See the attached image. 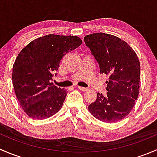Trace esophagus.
Listing matches in <instances>:
<instances>
[{"label":"esophagus","instance_id":"34e87169","mask_svg":"<svg viewBox=\"0 0 157 157\" xmlns=\"http://www.w3.org/2000/svg\"><path fill=\"white\" fill-rule=\"evenodd\" d=\"M77 88L79 89L80 90H81V91H86V90H88V88L86 87H83V86H77Z\"/></svg>","mask_w":157,"mask_h":157}]
</instances>
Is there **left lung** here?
<instances>
[{
  "label": "left lung",
  "mask_w": 157,
  "mask_h": 157,
  "mask_svg": "<svg viewBox=\"0 0 157 157\" xmlns=\"http://www.w3.org/2000/svg\"><path fill=\"white\" fill-rule=\"evenodd\" d=\"M84 42L99 64L100 74L109 76L106 95L98 93L89 111L104 122L120 121L130 113L138 96V58L127 42L112 35L93 33L85 36Z\"/></svg>",
  "instance_id": "left-lung-1"
}]
</instances>
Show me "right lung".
<instances>
[{"mask_svg":"<svg viewBox=\"0 0 157 157\" xmlns=\"http://www.w3.org/2000/svg\"><path fill=\"white\" fill-rule=\"evenodd\" d=\"M81 44L77 36L50 34L35 39L20 52L13 66L12 82L28 116L45 119L61 109L67 92L51 81L64 55Z\"/></svg>","mask_w":157,"mask_h":157,"instance_id":"1","label":"right lung"}]
</instances>
